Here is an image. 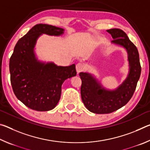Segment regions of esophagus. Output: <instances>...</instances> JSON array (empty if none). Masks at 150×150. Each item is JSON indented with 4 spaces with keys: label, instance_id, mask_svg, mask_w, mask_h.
Returning <instances> with one entry per match:
<instances>
[{
    "label": "esophagus",
    "instance_id": "34e87169",
    "mask_svg": "<svg viewBox=\"0 0 150 150\" xmlns=\"http://www.w3.org/2000/svg\"><path fill=\"white\" fill-rule=\"evenodd\" d=\"M76 70H77V73L82 72L84 70V65H83L81 63H79L76 65Z\"/></svg>",
    "mask_w": 150,
    "mask_h": 150
}]
</instances>
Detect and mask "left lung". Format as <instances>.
<instances>
[{
  "label": "left lung",
  "instance_id": "1",
  "mask_svg": "<svg viewBox=\"0 0 150 150\" xmlns=\"http://www.w3.org/2000/svg\"><path fill=\"white\" fill-rule=\"evenodd\" d=\"M114 39L112 42L127 50L130 62V73L125 81L115 91L102 88L90 74L80 73L82 81L81 99L88 110L96 114H108L118 110L131 99L140 77L141 65L138 49L122 30L113 28L106 30Z\"/></svg>",
  "mask_w": 150,
  "mask_h": 150
}]
</instances>
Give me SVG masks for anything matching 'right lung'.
Listing matches in <instances>:
<instances>
[{
    "label": "right lung",
    "instance_id": "right-lung-1",
    "mask_svg": "<svg viewBox=\"0 0 150 150\" xmlns=\"http://www.w3.org/2000/svg\"><path fill=\"white\" fill-rule=\"evenodd\" d=\"M63 29L48 24H36L15 45L10 58L11 82L14 95L28 107L37 111L52 110L59 102L62 85L77 74L75 65L57 66L38 62L34 54L41 34L59 35Z\"/></svg>",
    "mask_w": 150,
    "mask_h": 150
}]
</instances>
